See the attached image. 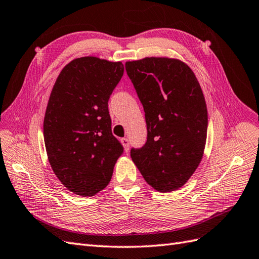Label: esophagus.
Returning <instances> with one entry per match:
<instances>
[{
  "instance_id": "obj_1",
  "label": "esophagus",
  "mask_w": 259,
  "mask_h": 259,
  "mask_svg": "<svg viewBox=\"0 0 259 259\" xmlns=\"http://www.w3.org/2000/svg\"><path fill=\"white\" fill-rule=\"evenodd\" d=\"M121 143H122V145H123L124 149H125L126 151H128V150H130V141L127 140V138H125V137L122 138Z\"/></svg>"
}]
</instances>
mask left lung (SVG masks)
<instances>
[{
    "label": "left lung",
    "mask_w": 259,
    "mask_h": 259,
    "mask_svg": "<svg viewBox=\"0 0 259 259\" xmlns=\"http://www.w3.org/2000/svg\"><path fill=\"white\" fill-rule=\"evenodd\" d=\"M126 72L144 106L147 142L131 157L159 192L178 190L202 160L207 110L199 81L186 62L168 57L126 61Z\"/></svg>",
    "instance_id": "obj_1"
}]
</instances>
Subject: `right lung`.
Masks as SVG:
<instances>
[{
	"label": "right lung",
	"instance_id": "right-lung-1",
	"mask_svg": "<svg viewBox=\"0 0 259 259\" xmlns=\"http://www.w3.org/2000/svg\"><path fill=\"white\" fill-rule=\"evenodd\" d=\"M124 66L87 56L60 71L44 118V141L56 177L69 191L92 197L109 185L123 153L113 136L108 101Z\"/></svg>",
	"mask_w": 259,
	"mask_h": 259
}]
</instances>
